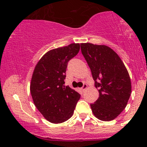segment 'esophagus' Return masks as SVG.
<instances>
[{
  "label": "esophagus",
  "instance_id": "1",
  "mask_svg": "<svg viewBox=\"0 0 147 147\" xmlns=\"http://www.w3.org/2000/svg\"><path fill=\"white\" fill-rule=\"evenodd\" d=\"M87 87H88V85L86 84H84V85H83V86H82V87L81 88V90H82V91H84V90H85L86 88H87Z\"/></svg>",
  "mask_w": 147,
  "mask_h": 147
}]
</instances>
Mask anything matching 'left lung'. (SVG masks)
<instances>
[{
  "label": "left lung",
  "mask_w": 147,
  "mask_h": 147,
  "mask_svg": "<svg viewBox=\"0 0 147 147\" xmlns=\"http://www.w3.org/2000/svg\"><path fill=\"white\" fill-rule=\"evenodd\" d=\"M81 51L99 92V98L90 104L92 112L100 120H114L126 108L131 94L127 69L118 54L108 46L82 43Z\"/></svg>",
  "instance_id": "obj_1"
}]
</instances>
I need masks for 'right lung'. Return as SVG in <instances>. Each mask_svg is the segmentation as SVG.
<instances>
[{
    "instance_id": "1",
    "label": "right lung",
    "mask_w": 147,
    "mask_h": 147,
    "mask_svg": "<svg viewBox=\"0 0 147 147\" xmlns=\"http://www.w3.org/2000/svg\"><path fill=\"white\" fill-rule=\"evenodd\" d=\"M80 49L79 43H71L50 50L34 69L30 85L32 98L37 110L51 123L69 119L80 98L79 93L63 85L68 62Z\"/></svg>"
}]
</instances>
